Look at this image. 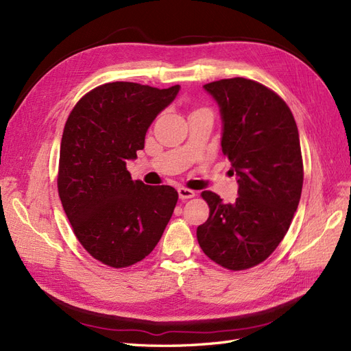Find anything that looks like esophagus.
Instances as JSON below:
<instances>
[{"mask_svg": "<svg viewBox=\"0 0 351 351\" xmlns=\"http://www.w3.org/2000/svg\"><path fill=\"white\" fill-rule=\"evenodd\" d=\"M178 197L182 199V200H186V199H190V197H195V192L193 190H190V189H186V187H178Z\"/></svg>", "mask_w": 351, "mask_h": 351, "instance_id": "1", "label": "esophagus"}]
</instances>
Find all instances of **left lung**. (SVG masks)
<instances>
[{
  "label": "left lung",
  "instance_id": "1",
  "mask_svg": "<svg viewBox=\"0 0 351 351\" xmlns=\"http://www.w3.org/2000/svg\"><path fill=\"white\" fill-rule=\"evenodd\" d=\"M218 104L221 149L237 176L234 204L202 192L209 218L197 227L199 246L231 271L254 267L277 249L297 210L303 186L300 139L287 104L244 77L204 84Z\"/></svg>",
  "mask_w": 351,
  "mask_h": 351
}]
</instances>
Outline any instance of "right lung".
Returning <instances> with one entry per match:
<instances>
[{"instance_id":"add662e5","label":"right lung","mask_w":351,"mask_h":351,"mask_svg":"<svg viewBox=\"0 0 351 351\" xmlns=\"http://www.w3.org/2000/svg\"><path fill=\"white\" fill-rule=\"evenodd\" d=\"M178 90V84L105 83L84 95L67 119L58 195L82 246L108 267L145 259L174 212V187L133 182L125 164L143 149L147 129Z\"/></svg>"}]
</instances>
